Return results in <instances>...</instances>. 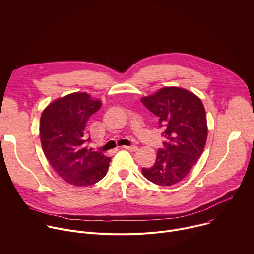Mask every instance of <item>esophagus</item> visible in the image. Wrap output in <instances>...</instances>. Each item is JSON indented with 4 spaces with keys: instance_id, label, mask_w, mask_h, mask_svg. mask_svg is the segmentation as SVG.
<instances>
[{
    "instance_id": "1",
    "label": "esophagus",
    "mask_w": 254,
    "mask_h": 254,
    "mask_svg": "<svg viewBox=\"0 0 254 254\" xmlns=\"http://www.w3.org/2000/svg\"><path fill=\"white\" fill-rule=\"evenodd\" d=\"M123 148L127 149V150H130V151H137L138 150V147L136 145H131V146H123Z\"/></svg>"
}]
</instances>
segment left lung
<instances>
[{"label": "left lung", "instance_id": "left-lung-1", "mask_svg": "<svg viewBox=\"0 0 254 254\" xmlns=\"http://www.w3.org/2000/svg\"><path fill=\"white\" fill-rule=\"evenodd\" d=\"M141 102L158 117L165 137L164 149L157 150L155 163L142 168V174L158 186L176 185L189 175L204 151L208 136L204 105L198 96L178 87H164Z\"/></svg>", "mask_w": 254, "mask_h": 254}]
</instances>
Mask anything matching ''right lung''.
Masks as SVG:
<instances>
[{
    "label": "right lung",
    "instance_id": "1",
    "mask_svg": "<svg viewBox=\"0 0 254 254\" xmlns=\"http://www.w3.org/2000/svg\"><path fill=\"white\" fill-rule=\"evenodd\" d=\"M102 106L88 93H72L50 103L40 118V141L43 152L67 184L88 187L107 174L111 157L87 147L89 118Z\"/></svg>",
    "mask_w": 254,
    "mask_h": 254
}]
</instances>
